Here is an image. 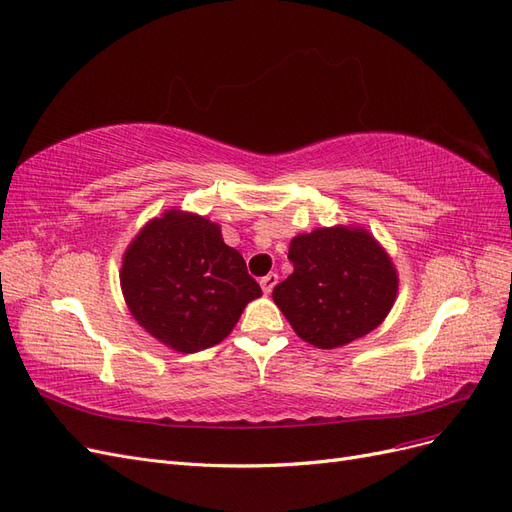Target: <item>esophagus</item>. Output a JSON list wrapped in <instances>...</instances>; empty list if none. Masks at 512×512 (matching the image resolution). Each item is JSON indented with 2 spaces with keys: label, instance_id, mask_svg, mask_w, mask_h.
I'll return each instance as SVG.
<instances>
[{
  "label": "esophagus",
  "instance_id": "1",
  "mask_svg": "<svg viewBox=\"0 0 512 512\" xmlns=\"http://www.w3.org/2000/svg\"><path fill=\"white\" fill-rule=\"evenodd\" d=\"M275 284H277V275L275 273H269V275H265L260 280V288H262V292H265V294H271Z\"/></svg>",
  "mask_w": 512,
  "mask_h": 512
}]
</instances>
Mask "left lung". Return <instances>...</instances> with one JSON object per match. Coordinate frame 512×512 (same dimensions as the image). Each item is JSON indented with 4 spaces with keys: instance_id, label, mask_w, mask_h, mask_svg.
Masks as SVG:
<instances>
[{
    "instance_id": "left-lung-1",
    "label": "left lung",
    "mask_w": 512,
    "mask_h": 512,
    "mask_svg": "<svg viewBox=\"0 0 512 512\" xmlns=\"http://www.w3.org/2000/svg\"><path fill=\"white\" fill-rule=\"evenodd\" d=\"M294 271L273 301L303 342L342 348L378 329L399 292L391 254L365 226L335 224L292 237Z\"/></svg>"
}]
</instances>
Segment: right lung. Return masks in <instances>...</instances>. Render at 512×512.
<instances>
[{
	"label": "right lung",
	"mask_w": 512,
	"mask_h": 512,
	"mask_svg": "<svg viewBox=\"0 0 512 512\" xmlns=\"http://www.w3.org/2000/svg\"><path fill=\"white\" fill-rule=\"evenodd\" d=\"M119 284L132 318L166 348L194 354L220 344L262 290L222 226L166 209L151 218L121 258Z\"/></svg>",
	"instance_id": "obj_1"
}]
</instances>
